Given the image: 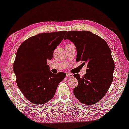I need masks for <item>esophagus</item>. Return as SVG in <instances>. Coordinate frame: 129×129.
I'll return each mask as SVG.
<instances>
[{"mask_svg": "<svg viewBox=\"0 0 129 129\" xmlns=\"http://www.w3.org/2000/svg\"><path fill=\"white\" fill-rule=\"evenodd\" d=\"M66 76H68V77H73V75L70 73H66Z\"/></svg>", "mask_w": 129, "mask_h": 129, "instance_id": "obj_1", "label": "esophagus"}]
</instances>
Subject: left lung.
I'll return each instance as SVG.
<instances>
[{"label":"left lung","instance_id":"1","mask_svg":"<svg viewBox=\"0 0 129 129\" xmlns=\"http://www.w3.org/2000/svg\"><path fill=\"white\" fill-rule=\"evenodd\" d=\"M75 45L76 61L87 64V73L83 77L74 75L78 80L74 94L81 103L95 104L107 93L113 80L114 62L110 49L103 38L89 31H69L64 40Z\"/></svg>","mask_w":129,"mask_h":129}]
</instances>
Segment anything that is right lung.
<instances>
[{
	"mask_svg": "<svg viewBox=\"0 0 129 129\" xmlns=\"http://www.w3.org/2000/svg\"><path fill=\"white\" fill-rule=\"evenodd\" d=\"M66 32L38 34L25 41L18 49L13 71L18 87L31 103L42 105L48 102L66 76L64 73H52L47 60L53 58L54 50Z\"/></svg>",
	"mask_w": 129,
	"mask_h": 129,
	"instance_id": "add662e5",
	"label": "right lung"
}]
</instances>
